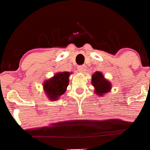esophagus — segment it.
<instances>
[{"label": "esophagus", "mask_w": 150, "mask_h": 150, "mask_svg": "<svg viewBox=\"0 0 150 150\" xmlns=\"http://www.w3.org/2000/svg\"><path fill=\"white\" fill-rule=\"evenodd\" d=\"M78 70L81 73H84L86 72V66H84V65H83V66H78Z\"/></svg>", "instance_id": "34e87169"}]
</instances>
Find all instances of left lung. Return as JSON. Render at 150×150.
Masks as SVG:
<instances>
[{"label": "left lung", "instance_id": "obj_1", "mask_svg": "<svg viewBox=\"0 0 150 150\" xmlns=\"http://www.w3.org/2000/svg\"><path fill=\"white\" fill-rule=\"evenodd\" d=\"M91 84L94 87V93L100 97H103L110 91L112 84L105 79L101 72H96L91 76Z\"/></svg>", "mask_w": 150, "mask_h": 150}]
</instances>
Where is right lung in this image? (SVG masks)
I'll return each instance as SVG.
<instances>
[{
  "mask_svg": "<svg viewBox=\"0 0 150 150\" xmlns=\"http://www.w3.org/2000/svg\"><path fill=\"white\" fill-rule=\"evenodd\" d=\"M71 72H60L43 83V89L47 97L51 101L57 100L67 91Z\"/></svg>",
  "mask_w": 150,
  "mask_h": 150,
  "instance_id": "1",
  "label": "right lung"
}]
</instances>
